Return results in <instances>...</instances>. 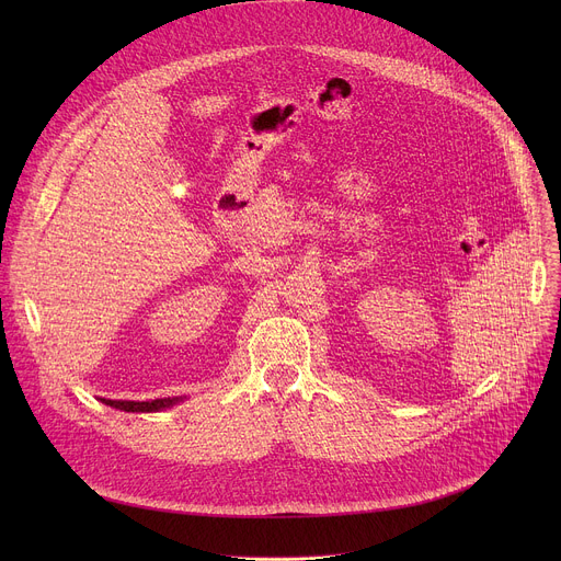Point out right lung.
Here are the masks:
<instances>
[{
	"instance_id": "obj_1",
	"label": "right lung",
	"mask_w": 561,
	"mask_h": 561,
	"mask_svg": "<svg viewBox=\"0 0 561 561\" xmlns=\"http://www.w3.org/2000/svg\"><path fill=\"white\" fill-rule=\"evenodd\" d=\"M182 402V397H164V399H150V402H124V399H102V404L126 411V413H157L167 411Z\"/></svg>"
}]
</instances>
